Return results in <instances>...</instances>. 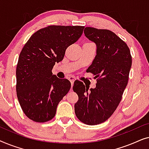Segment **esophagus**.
<instances>
[{"label": "esophagus", "mask_w": 149, "mask_h": 149, "mask_svg": "<svg viewBox=\"0 0 149 149\" xmlns=\"http://www.w3.org/2000/svg\"><path fill=\"white\" fill-rule=\"evenodd\" d=\"M68 79H69V81H70V83H71V85H72V86L73 85V83H74V81H75V78L74 77H68Z\"/></svg>", "instance_id": "34e87169"}]
</instances>
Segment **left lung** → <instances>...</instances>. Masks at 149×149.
<instances>
[{
    "instance_id": "1",
    "label": "left lung",
    "mask_w": 149,
    "mask_h": 149,
    "mask_svg": "<svg viewBox=\"0 0 149 149\" xmlns=\"http://www.w3.org/2000/svg\"><path fill=\"white\" fill-rule=\"evenodd\" d=\"M84 34L96 45V56L87 72L97 78L95 88L74 82L72 89L79 96L74 104L77 117L89 125L109 119L121 100L127 85L132 56L127 44L111 30L86 27Z\"/></svg>"
}]
</instances>
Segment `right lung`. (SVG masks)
Returning <instances> with one entry per match:
<instances>
[{"mask_svg":"<svg viewBox=\"0 0 149 149\" xmlns=\"http://www.w3.org/2000/svg\"><path fill=\"white\" fill-rule=\"evenodd\" d=\"M84 26H49L30 36L20 53L16 68L19 104L30 119L44 123L55 117L59 102L70 90L66 79L53 74L56 62L83 33Z\"/></svg>","mask_w":149,"mask_h":149,"instance_id":"right-lung-1","label":"right lung"}]
</instances>
